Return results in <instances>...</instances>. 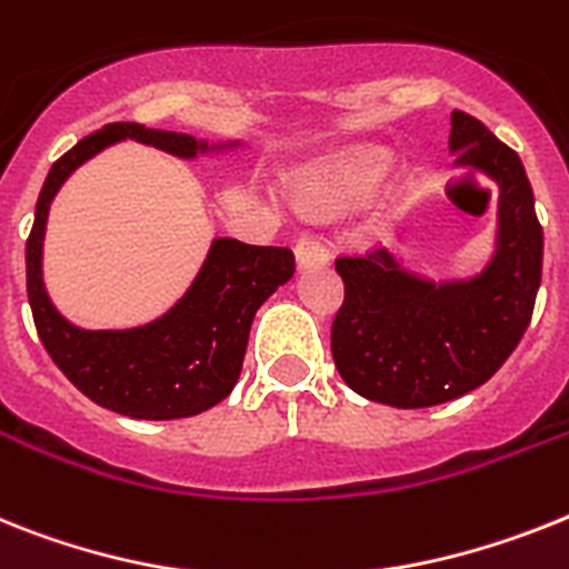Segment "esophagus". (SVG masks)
Masks as SVG:
<instances>
[{
  "mask_svg": "<svg viewBox=\"0 0 569 569\" xmlns=\"http://www.w3.org/2000/svg\"><path fill=\"white\" fill-rule=\"evenodd\" d=\"M295 260H298L300 269H315V266H327L329 251L323 248V242L312 233H303L295 246Z\"/></svg>",
  "mask_w": 569,
  "mask_h": 569,
  "instance_id": "esophagus-1",
  "label": "esophagus"
}]
</instances>
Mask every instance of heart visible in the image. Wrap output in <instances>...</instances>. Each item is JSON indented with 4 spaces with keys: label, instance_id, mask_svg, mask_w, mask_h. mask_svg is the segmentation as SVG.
I'll use <instances>...</instances> for the list:
<instances>
[{
    "label": "heart",
    "instance_id": "obj_1",
    "mask_svg": "<svg viewBox=\"0 0 569 569\" xmlns=\"http://www.w3.org/2000/svg\"><path fill=\"white\" fill-rule=\"evenodd\" d=\"M388 170V152L358 150L332 170H321V173L309 176L307 181H300L295 199L303 211L336 217V213L352 211L356 204L367 202L379 190Z\"/></svg>",
    "mask_w": 569,
    "mask_h": 569
}]
</instances>
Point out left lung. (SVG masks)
I'll list each match as a JSON object with an SVG mask.
<instances>
[{"label": "left lung", "instance_id": "8db88e82", "mask_svg": "<svg viewBox=\"0 0 569 569\" xmlns=\"http://www.w3.org/2000/svg\"><path fill=\"white\" fill-rule=\"evenodd\" d=\"M455 164L498 184V237L483 269L457 280L408 271L388 248L338 257L343 303L332 321L341 379L370 402L431 408L498 373L523 338L541 286L543 231L518 152L451 112Z\"/></svg>", "mask_w": 569, "mask_h": 569}]
</instances>
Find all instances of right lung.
Wrapping results in <instances>:
<instances>
[{"label": "right lung", "instance_id": "obj_1", "mask_svg": "<svg viewBox=\"0 0 569 569\" xmlns=\"http://www.w3.org/2000/svg\"><path fill=\"white\" fill-rule=\"evenodd\" d=\"M196 159L226 152L240 141L208 144L188 132L147 130L144 123H107L86 136L51 164L37 199L33 228L26 246L28 303L42 347L83 396L100 408L132 419H181L222 402L240 379L248 332L257 309L292 280L289 248L248 246L217 237L202 269L161 318L132 329H83L57 312L42 283V240L57 190L80 164L118 141Z\"/></svg>", "mask_w": 569, "mask_h": 569}]
</instances>
